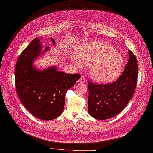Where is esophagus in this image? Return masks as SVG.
Here are the masks:
<instances>
[{"mask_svg":"<svg viewBox=\"0 0 153 153\" xmlns=\"http://www.w3.org/2000/svg\"><path fill=\"white\" fill-rule=\"evenodd\" d=\"M86 82V79L84 76H81V78L79 79V82L80 83H84Z\"/></svg>","mask_w":153,"mask_h":153,"instance_id":"1","label":"esophagus"}]
</instances>
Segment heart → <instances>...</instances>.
<instances>
[{"mask_svg": "<svg viewBox=\"0 0 153 153\" xmlns=\"http://www.w3.org/2000/svg\"><path fill=\"white\" fill-rule=\"evenodd\" d=\"M76 56L72 60L77 68L89 64L88 74L94 81L108 83L114 81L122 74L124 59L114 48L104 43H91L78 46Z\"/></svg>", "mask_w": 153, "mask_h": 153, "instance_id": "1", "label": "heart"}]
</instances>
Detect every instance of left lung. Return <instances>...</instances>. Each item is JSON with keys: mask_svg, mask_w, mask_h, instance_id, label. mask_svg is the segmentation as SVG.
I'll return each instance as SVG.
<instances>
[{"mask_svg": "<svg viewBox=\"0 0 153 153\" xmlns=\"http://www.w3.org/2000/svg\"><path fill=\"white\" fill-rule=\"evenodd\" d=\"M129 59L121 76L113 83L96 84L89 82L88 112L97 120H106L121 112L133 97L138 78L135 56L128 50Z\"/></svg>", "mask_w": 153, "mask_h": 153, "instance_id": "1", "label": "left lung"}]
</instances>
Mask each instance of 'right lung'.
<instances>
[{"mask_svg":"<svg viewBox=\"0 0 153 153\" xmlns=\"http://www.w3.org/2000/svg\"><path fill=\"white\" fill-rule=\"evenodd\" d=\"M50 39L55 46L54 39ZM49 49L45 47L42 51L40 39L34 38L20 54L15 69L16 91L23 106L35 117L47 121L62 114L67 91L81 77L58 71L54 66L36 68L35 60Z\"/></svg>","mask_w":153,"mask_h":153,"instance_id":"1","label":"right lung"}]
</instances>
